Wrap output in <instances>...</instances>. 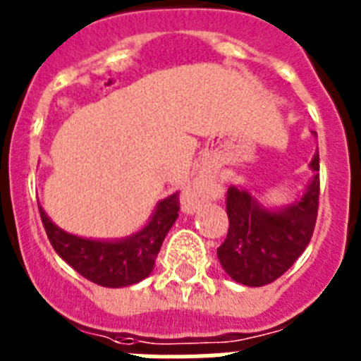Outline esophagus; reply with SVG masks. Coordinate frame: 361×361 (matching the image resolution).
I'll list each match as a JSON object with an SVG mask.
<instances>
[{"instance_id": "34e87169", "label": "esophagus", "mask_w": 361, "mask_h": 361, "mask_svg": "<svg viewBox=\"0 0 361 361\" xmlns=\"http://www.w3.org/2000/svg\"><path fill=\"white\" fill-rule=\"evenodd\" d=\"M209 199V191L204 184H193L191 188H188L183 193V206L188 212H193L195 208H199L200 204H204Z\"/></svg>"}]
</instances>
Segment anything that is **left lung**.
Listing matches in <instances>:
<instances>
[{
    "mask_svg": "<svg viewBox=\"0 0 361 361\" xmlns=\"http://www.w3.org/2000/svg\"><path fill=\"white\" fill-rule=\"evenodd\" d=\"M311 168L320 171L318 155L311 161ZM318 199V173L304 197L282 212H267L247 191L229 188L226 193L228 237L216 250L220 266L235 282L251 288L275 282L307 247L317 224Z\"/></svg>",
    "mask_w": 361,
    "mask_h": 361,
    "instance_id": "left-lung-1",
    "label": "left lung"
}]
</instances>
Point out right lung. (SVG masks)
Listing matches in <instances>:
<instances>
[{
	"label": "right lung",
	"mask_w": 361,
	"mask_h": 361,
	"mask_svg": "<svg viewBox=\"0 0 361 361\" xmlns=\"http://www.w3.org/2000/svg\"><path fill=\"white\" fill-rule=\"evenodd\" d=\"M178 193L159 202L157 212L142 231L124 240L101 242L75 237L52 224L39 206L41 222L56 253L79 275L103 288H124L152 273L164 237L178 216Z\"/></svg>",
	"instance_id": "right-lung-1"
}]
</instances>
